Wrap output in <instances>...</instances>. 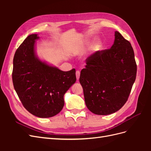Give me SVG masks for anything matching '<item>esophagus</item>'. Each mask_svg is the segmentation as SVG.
<instances>
[{"instance_id": "34e87169", "label": "esophagus", "mask_w": 151, "mask_h": 151, "mask_svg": "<svg viewBox=\"0 0 151 151\" xmlns=\"http://www.w3.org/2000/svg\"><path fill=\"white\" fill-rule=\"evenodd\" d=\"M76 75L77 80L78 81L79 79V77H80V71L79 70H77L76 73Z\"/></svg>"}]
</instances>
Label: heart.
<instances>
[{
    "label": "heart",
    "mask_w": 151,
    "mask_h": 151,
    "mask_svg": "<svg viewBox=\"0 0 151 151\" xmlns=\"http://www.w3.org/2000/svg\"><path fill=\"white\" fill-rule=\"evenodd\" d=\"M89 43L87 42L86 45H88ZM103 46V43L101 39L97 38L94 42L93 43L92 45H91V49H92L93 51H98V50H101Z\"/></svg>",
    "instance_id": "b5f03b06"
}]
</instances>
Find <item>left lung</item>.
<instances>
[{"label":"left lung","instance_id":"left-lung-1","mask_svg":"<svg viewBox=\"0 0 151 151\" xmlns=\"http://www.w3.org/2000/svg\"><path fill=\"white\" fill-rule=\"evenodd\" d=\"M86 60L79 82L87 108L99 115L115 113L127 102L136 78L130 43L116 31L110 48L96 52Z\"/></svg>","mask_w":151,"mask_h":151}]
</instances>
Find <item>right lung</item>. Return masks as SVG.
Here are the masks:
<instances>
[{
  "mask_svg": "<svg viewBox=\"0 0 151 151\" xmlns=\"http://www.w3.org/2000/svg\"><path fill=\"white\" fill-rule=\"evenodd\" d=\"M39 38L38 34L30 35L17 49L12 82L27 110L39 118H50L64 106V94L76 81V70L64 72L40 60L35 49Z\"/></svg>",
  "mask_w": 151,
  "mask_h": 151,
  "instance_id": "obj_1",
  "label": "right lung"
}]
</instances>
